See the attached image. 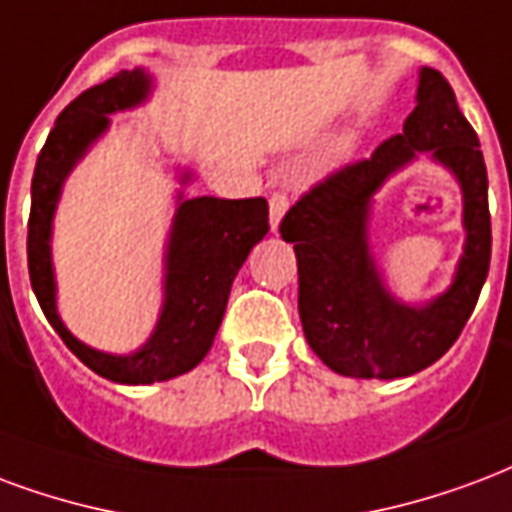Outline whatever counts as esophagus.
I'll use <instances>...</instances> for the list:
<instances>
[{"instance_id": "esophagus-1", "label": "esophagus", "mask_w": 512, "mask_h": 512, "mask_svg": "<svg viewBox=\"0 0 512 512\" xmlns=\"http://www.w3.org/2000/svg\"><path fill=\"white\" fill-rule=\"evenodd\" d=\"M287 206H290V198H287V192H274L271 200H268V214H271V230H279V222L285 217Z\"/></svg>"}]
</instances>
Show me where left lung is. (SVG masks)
I'll list each match as a JSON object with an SVG mask.
<instances>
[{"mask_svg": "<svg viewBox=\"0 0 512 512\" xmlns=\"http://www.w3.org/2000/svg\"><path fill=\"white\" fill-rule=\"evenodd\" d=\"M423 150L462 184L468 241L454 285L429 305L410 307L381 285L365 225L373 192ZM279 233L298 260L306 342L328 369L358 380H396L439 361L464 331L491 263L486 162L445 75L423 67L404 132L380 143L369 160L317 181L287 211Z\"/></svg>", "mask_w": 512, "mask_h": 512, "instance_id": "left-lung-1", "label": "left lung"}]
</instances>
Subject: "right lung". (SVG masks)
<instances>
[{
  "instance_id": "obj_1",
  "label": "right lung",
  "mask_w": 512,
  "mask_h": 512,
  "mask_svg": "<svg viewBox=\"0 0 512 512\" xmlns=\"http://www.w3.org/2000/svg\"><path fill=\"white\" fill-rule=\"evenodd\" d=\"M151 78L143 70H121L105 83L78 94L56 119L37 157L29 214V279L40 309L62 342L92 372L124 385H149L195 369L214 344L225 314L230 285L249 249L268 233L266 198H189L179 195L165 255V301L157 328L140 350L111 355L78 342L56 312V282L51 266V222L64 179L94 140L108 130V113L127 111L146 100ZM184 184L189 173H184Z\"/></svg>"
}]
</instances>
